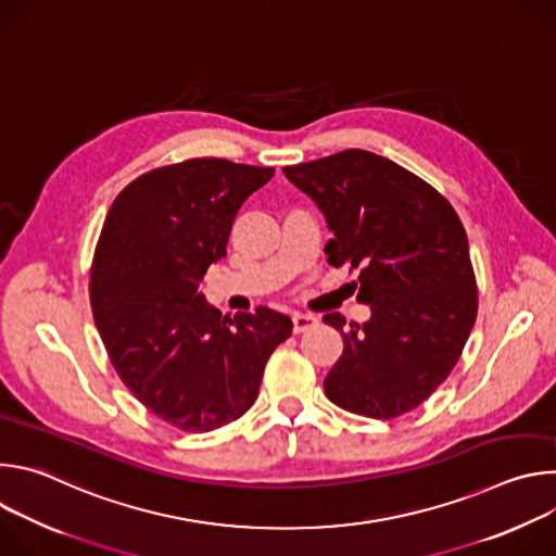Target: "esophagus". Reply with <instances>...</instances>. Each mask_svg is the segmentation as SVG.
Listing matches in <instances>:
<instances>
[{
  "instance_id": "34e87169",
  "label": "esophagus",
  "mask_w": 556,
  "mask_h": 556,
  "mask_svg": "<svg viewBox=\"0 0 556 556\" xmlns=\"http://www.w3.org/2000/svg\"><path fill=\"white\" fill-rule=\"evenodd\" d=\"M316 324H319V319L312 314H303V312H294L292 314V330L299 334V332H305L309 328H314Z\"/></svg>"
}]
</instances>
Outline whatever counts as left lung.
I'll list each match as a JSON object with an SVG mask.
<instances>
[{"instance_id":"obj_1","label":"left lung","mask_w":556,"mask_h":556,"mask_svg":"<svg viewBox=\"0 0 556 556\" xmlns=\"http://www.w3.org/2000/svg\"><path fill=\"white\" fill-rule=\"evenodd\" d=\"M334 232L328 262L361 268L369 319L339 312L324 321L343 334L326 395L345 412L389 420L425 403L455 367L478 316L466 230L425 180L365 149H345L283 169Z\"/></svg>"}]
</instances>
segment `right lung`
<instances>
[{
	"mask_svg": "<svg viewBox=\"0 0 556 556\" xmlns=\"http://www.w3.org/2000/svg\"><path fill=\"white\" fill-rule=\"evenodd\" d=\"M273 174L193 157L134 180L105 217L90 277L94 324L125 387L176 429L202 433L244 416L266 361L292 334L281 312L226 319L200 290L226 257L237 211Z\"/></svg>",
	"mask_w": 556,
	"mask_h": 556,
	"instance_id": "1",
	"label": "right lung"
}]
</instances>
